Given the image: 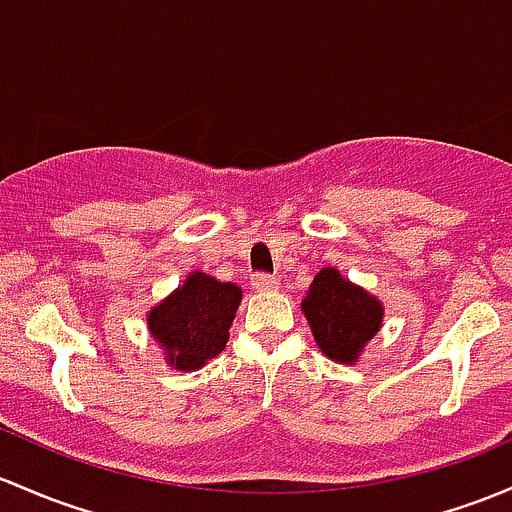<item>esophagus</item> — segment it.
Segmentation results:
<instances>
[{"label": "esophagus", "instance_id": "obj_1", "mask_svg": "<svg viewBox=\"0 0 512 512\" xmlns=\"http://www.w3.org/2000/svg\"><path fill=\"white\" fill-rule=\"evenodd\" d=\"M277 279L272 277V274H255L252 277V289H257V292H272V289H277Z\"/></svg>", "mask_w": 512, "mask_h": 512}]
</instances>
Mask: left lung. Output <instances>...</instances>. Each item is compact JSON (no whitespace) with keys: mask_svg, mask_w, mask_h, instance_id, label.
Wrapping results in <instances>:
<instances>
[{"mask_svg":"<svg viewBox=\"0 0 512 512\" xmlns=\"http://www.w3.org/2000/svg\"><path fill=\"white\" fill-rule=\"evenodd\" d=\"M301 311L321 353L343 365H353L383 326L380 299L341 277L336 267H324L316 274Z\"/></svg>","mask_w":512,"mask_h":512,"instance_id":"1","label":"left lung"}]
</instances>
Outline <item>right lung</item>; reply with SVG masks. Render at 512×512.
Here are the masks:
<instances>
[{
    "mask_svg": "<svg viewBox=\"0 0 512 512\" xmlns=\"http://www.w3.org/2000/svg\"><path fill=\"white\" fill-rule=\"evenodd\" d=\"M240 299L238 284L191 272L179 289L159 301L147 314V326L171 368L191 373L223 353Z\"/></svg>",
    "mask_w": 512,
    "mask_h": 512,
    "instance_id": "obj_1",
    "label": "right lung"
}]
</instances>
